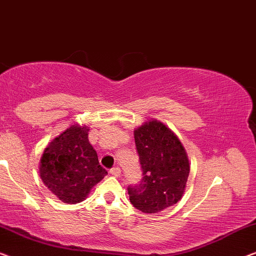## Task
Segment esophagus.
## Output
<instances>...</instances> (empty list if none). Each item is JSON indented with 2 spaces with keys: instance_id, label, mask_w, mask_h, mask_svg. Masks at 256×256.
<instances>
[{
  "instance_id": "esophagus-1",
  "label": "esophagus",
  "mask_w": 256,
  "mask_h": 256,
  "mask_svg": "<svg viewBox=\"0 0 256 256\" xmlns=\"http://www.w3.org/2000/svg\"><path fill=\"white\" fill-rule=\"evenodd\" d=\"M109 172L114 176H120V167H112L109 170Z\"/></svg>"
}]
</instances>
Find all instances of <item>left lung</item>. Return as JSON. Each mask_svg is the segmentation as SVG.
Instances as JSON below:
<instances>
[{"instance_id":"8db88e82","label":"left lung","mask_w":256,"mask_h":256,"mask_svg":"<svg viewBox=\"0 0 256 256\" xmlns=\"http://www.w3.org/2000/svg\"><path fill=\"white\" fill-rule=\"evenodd\" d=\"M142 178L130 184V202L138 210L156 214L181 200L190 166L182 144L166 125L150 120L134 131Z\"/></svg>"}]
</instances>
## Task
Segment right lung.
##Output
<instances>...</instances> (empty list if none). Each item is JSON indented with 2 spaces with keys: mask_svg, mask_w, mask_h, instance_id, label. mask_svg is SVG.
<instances>
[{
  "mask_svg": "<svg viewBox=\"0 0 256 256\" xmlns=\"http://www.w3.org/2000/svg\"><path fill=\"white\" fill-rule=\"evenodd\" d=\"M40 178L56 197L68 204L84 200L108 172L89 144L88 128L70 126L46 147Z\"/></svg>",
  "mask_w": 256,
  "mask_h": 256,
  "instance_id": "obj_1",
  "label": "right lung"
}]
</instances>
